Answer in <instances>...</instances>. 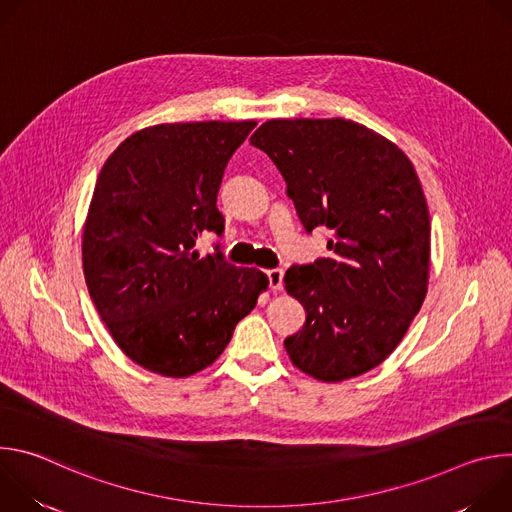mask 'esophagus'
I'll list each match as a JSON object with an SVG mask.
<instances>
[{"label": "esophagus", "mask_w": 512, "mask_h": 512, "mask_svg": "<svg viewBox=\"0 0 512 512\" xmlns=\"http://www.w3.org/2000/svg\"><path fill=\"white\" fill-rule=\"evenodd\" d=\"M267 279H269V287L273 291H279L283 287V271L281 269H269Z\"/></svg>", "instance_id": "esophagus-1"}]
</instances>
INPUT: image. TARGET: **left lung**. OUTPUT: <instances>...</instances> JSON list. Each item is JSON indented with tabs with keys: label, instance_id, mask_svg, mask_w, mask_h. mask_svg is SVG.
Wrapping results in <instances>:
<instances>
[{
	"label": "left lung",
	"instance_id": "8db88e82",
	"mask_svg": "<svg viewBox=\"0 0 512 512\" xmlns=\"http://www.w3.org/2000/svg\"><path fill=\"white\" fill-rule=\"evenodd\" d=\"M281 172L308 233L328 227V257L285 271L306 324L283 340L300 371L338 383L399 346L429 277V210L409 158L348 119H271L253 135Z\"/></svg>",
	"mask_w": 512,
	"mask_h": 512
}]
</instances>
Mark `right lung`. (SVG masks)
I'll list each match as a JSON object with an SVG mask.
<instances>
[{
  "mask_svg": "<svg viewBox=\"0 0 512 512\" xmlns=\"http://www.w3.org/2000/svg\"><path fill=\"white\" fill-rule=\"evenodd\" d=\"M255 125L145 127L101 168L83 229L85 281L117 346L152 373L206 369L267 289L259 269L194 251L202 231H225L216 194Z\"/></svg>",
  "mask_w": 512,
  "mask_h": 512,
  "instance_id": "right-lung-1",
  "label": "right lung"
}]
</instances>
